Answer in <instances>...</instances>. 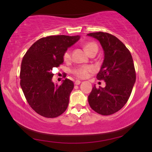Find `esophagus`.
<instances>
[{
	"label": "esophagus",
	"mask_w": 152,
	"mask_h": 152,
	"mask_svg": "<svg viewBox=\"0 0 152 152\" xmlns=\"http://www.w3.org/2000/svg\"><path fill=\"white\" fill-rule=\"evenodd\" d=\"M81 81H78V80H76V81H75V85H79L80 83H81Z\"/></svg>",
	"instance_id": "esophagus-1"
}]
</instances>
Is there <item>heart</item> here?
Wrapping results in <instances>:
<instances>
[{
	"label": "heart",
	"mask_w": 152,
	"mask_h": 152,
	"mask_svg": "<svg viewBox=\"0 0 152 152\" xmlns=\"http://www.w3.org/2000/svg\"><path fill=\"white\" fill-rule=\"evenodd\" d=\"M85 51L89 55L92 53H97L98 51V46L94 42H87L83 46ZM71 58L70 50H66L64 53V59L65 61H69ZM94 71V68L91 66H83L75 68L72 70V74L76 77L78 78H85L88 77V75Z\"/></svg>",
	"instance_id": "heart-1"
}]
</instances>
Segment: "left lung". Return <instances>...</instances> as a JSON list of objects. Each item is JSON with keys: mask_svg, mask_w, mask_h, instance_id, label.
<instances>
[{"mask_svg": "<svg viewBox=\"0 0 152 152\" xmlns=\"http://www.w3.org/2000/svg\"><path fill=\"white\" fill-rule=\"evenodd\" d=\"M87 35L98 40L104 51V62L96 78L106 82L104 88L93 87L88 104L96 113L108 116L119 111L129 99L136 81L133 58L116 36L104 32Z\"/></svg>", "mask_w": 152, "mask_h": 152, "instance_id": "1", "label": "left lung"}]
</instances>
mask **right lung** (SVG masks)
<instances>
[{"instance_id": "obj_1", "label": "right lung", "mask_w": 152, "mask_h": 152, "mask_svg": "<svg viewBox=\"0 0 152 152\" xmlns=\"http://www.w3.org/2000/svg\"><path fill=\"white\" fill-rule=\"evenodd\" d=\"M79 36H50L36 41L21 62L20 84L26 100L41 116L55 118L67 109L74 83L65 78L61 85L52 81L54 68L64 62V53L79 40Z\"/></svg>"}]
</instances>
